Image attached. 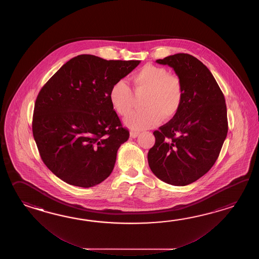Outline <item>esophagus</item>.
Here are the masks:
<instances>
[{
    "instance_id": "esophagus-1",
    "label": "esophagus",
    "mask_w": 259,
    "mask_h": 259,
    "mask_svg": "<svg viewBox=\"0 0 259 259\" xmlns=\"http://www.w3.org/2000/svg\"><path fill=\"white\" fill-rule=\"evenodd\" d=\"M139 133H140L139 132H131V137L136 138L139 135Z\"/></svg>"
}]
</instances>
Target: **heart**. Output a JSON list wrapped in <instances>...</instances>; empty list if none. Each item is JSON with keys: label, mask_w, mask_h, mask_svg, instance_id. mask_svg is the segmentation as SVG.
Segmentation results:
<instances>
[{"label": "heart", "mask_w": 259, "mask_h": 259, "mask_svg": "<svg viewBox=\"0 0 259 259\" xmlns=\"http://www.w3.org/2000/svg\"><path fill=\"white\" fill-rule=\"evenodd\" d=\"M134 92L145 93L143 111L132 113L125 125L133 131H142L157 125L162 117L169 119L180 110L183 98L181 79L162 66L145 65L132 77ZM109 100L120 116H127L132 108L133 93L125 80H116L111 86Z\"/></svg>", "instance_id": "1"}]
</instances>
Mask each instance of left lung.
Instances as JSON below:
<instances>
[{
	"mask_svg": "<svg viewBox=\"0 0 259 259\" xmlns=\"http://www.w3.org/2000/svg\"><path fill=\"white\" fill-rule=\"evenodd\" d=\"M156 63L170 66L181 79L180 110L158 131L148 152V164L159 180L185 186L209 171L228 133L225 98L209 69L188 54L169 55Z\"/></svg>",
	"mask_w": 259,
	"mask_h": 259,
	"instance_id": "8db88e82",
	"label": "left lung"
}]
</instances>
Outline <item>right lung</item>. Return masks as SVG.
<instances>
[{"instance_id": "right-lung-1", "label": "right lung", "mask_w": 259, "mask_h": 259, "mask_svg": "<svg viewBox=\"0 0 259 259\" xmlns=\"http://www.w3.org/2000/svg\"><path fill=\"white\" fill-rule=\"evenodd\" d=\"M140 62L77 55L39 91L34 140L44 164L63 182L93 187L112 173L130 132L111 105L109 91Z\"/></svg>"}]
</instances>
